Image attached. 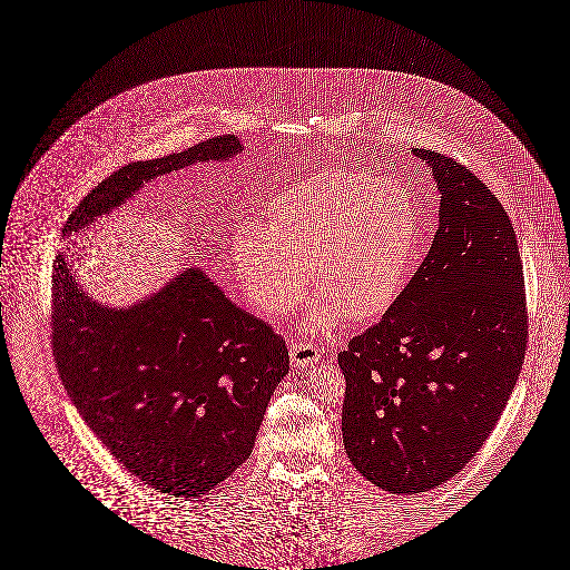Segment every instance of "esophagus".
I'll return each mask as SVG.
<instances>
[{
	"instance_id": "34e87169",
	"label": "esophagus",
	"mask_w": 570,
	"mask_h": 570,
	"mask_svg": "<svg viewBox=\"0 0 570 570\" xmlns=\"http://www.w3.org/2000/svg\"><path fill=\"white\" fill-rule=\"evenodd\" d=\"M288 354H291V360H293L296 368H307V366L315 364L317 357H320L317 347L312 343H305V341H291Z\"/></svg>"
}]
</instances>
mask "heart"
<instances>
[{"label": "heart", "instance_id": "1", "mask_svg": "<svg viewBox=\"0 0 570 570\" xmlns=\"http://www.w3.org/2000/svg\"><path fill=\"white\" fill-rule=\"evenodd\" d=\"M419 239L411 191L364 168H324L275 197L267 225L244 220L232 261L256 312L288 314L305 295L307 269L320 295L307 331L333 334L343 315L368 322L402 293Z\"/></svg>", "mask_w": 570, "mask_h": 570}]
</instances>
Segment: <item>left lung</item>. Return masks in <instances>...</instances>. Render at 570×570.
<instances>
[{
    "label": "left lung",
    "instance_id": "1",
    "mask_svg": "<svg viewBox=\"0 0 570 570\" xmlns=\"http://www.w3.org/2000/svg\"><path fill=\"white\" fill-rule=\"evenodd\" d=\"M438 232L387 314L338 354L343 442L366 480L433 491L491 435L527 352V298L510 216L465 166L428 149Z\"/></svg>",
    "mask_w": 570,
    "mask_h": 570
}]
</instances>
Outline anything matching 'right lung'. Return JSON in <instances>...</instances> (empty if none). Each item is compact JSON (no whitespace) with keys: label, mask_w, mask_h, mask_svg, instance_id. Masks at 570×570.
<instances>
[{"label":"right lung","mask_w":570,"mask_h":570,"mask_svg":"<svg viewBox=\"0 0 570 570\" xmlns=\"http://www.w3.org/2000/svg\"><path fill=\"white\" fill-rule=\"evenodd\" d=\"M244 151L234 135L135 161L105 178L71 215L79 234L151 178ZM52 345L62 385L119 463L159 492L194 499L250 456L288 350L279 334L229 301L199 267H185L128 307L102 305L57 256Z\"/></svg>","instance_id":"obj_1"}]
</instances>
